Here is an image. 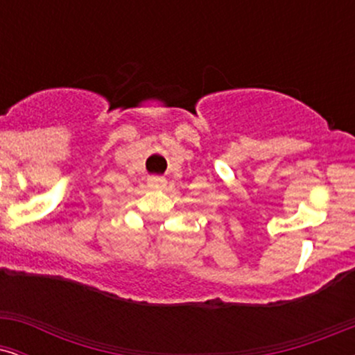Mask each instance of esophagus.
I'll return each instance as SVG.
<instances>
[{
  "label": "esophagus",
  "instance_id": "34e87169",
  "mask_svg": "<svg viewBox=\"0 0 355 355\" xmlns=\"http://www.w3.org/2000/svg\"><path fill=\"white\" fill-rule=\"evenodd\" d=\"M148 187L153 190H164L166 187V178L164 177H150Z\"/></svg>",
  "mask_w": 355,
  "mask_h": 355
}]
</instances>
